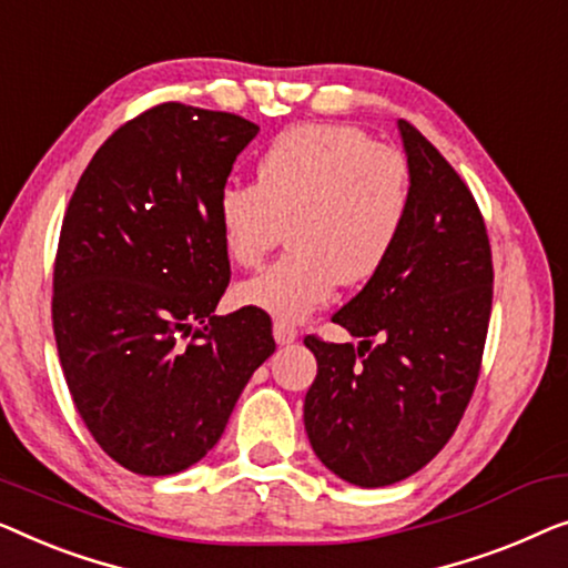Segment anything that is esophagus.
Here are the masks:
<instances>
[{
    "instance_id": "obj_1",
    "label": "esophagus",
    "mask_w": 568,
    "mask_h": 568,
    "mask_svg": "<svg viewBox=\"0 0 568 568\" xmlns=\"http://www.w3.org/2000/svg\"><path fill=\"white\" fill-rule=\"evenodd\" d=\"M273 334H275L277 345H291V342L298 339V329H295V324L285 322V318H277L273 326Z\"/></svg>"
}]
</instances>
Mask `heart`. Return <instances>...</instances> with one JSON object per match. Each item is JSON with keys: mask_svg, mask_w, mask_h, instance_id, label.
Wrapping results in <instances>:
<instances>
[{"mask_svg": "<svg viewBox=\"0 0 568 568\" xmlns=\"http://www.w3.org/2000/svg\"><path fill=\"white\" fill-rule=\"evenodd\" d=\"M412 211L404 151L345 123H298L275 135L257 182H226L215 221L229 257L260 267L283 242L293 250L236 287V298L273 316L301 318L339 283H363L386 265Z\"/></svg>", "mask_w": 568, "mask_h": 568, "instance_id": "obj_1", "label": "heart"}]
</instances>
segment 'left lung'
Masks as SVG:
<instances>
[{
	"label": "left lung",
	"mask_w": 568,
	"mask_h": 568,
	"mask_svg": "<svg viewBox=\"0 0 568 568\" xmlns=\"http://www.w3.org/2000/svg\"><path fill=\"white\" fill-rule=\"evenodd\" d=\"M398 131L412 166L409 221L386 265L332 316L361 347L303 339L318 367L303 402L308 443L365 489L417 474L453 437L481 371L494 293L476 197L417 128L398 121Z\"/></svg>",
	"instance_id": "8db88e82"
}]
</instances>
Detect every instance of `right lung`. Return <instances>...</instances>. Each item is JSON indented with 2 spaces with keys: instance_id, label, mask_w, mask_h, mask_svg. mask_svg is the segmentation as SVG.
Returning <instances> with one entry per match:
<instances>
[{
  "instance_id": "add662e5",
  "label": "right lung",
  "mask_w": 568,
  "mask_h": 568,
  "mask_svg": "<svg viewBox=\"0 0 568 568\" xmlns=\"http://www.w3.org/2000/svg\"><path fill=\"white\" fill-rule=\"evenodd\" d=\"M257 131L242 115L162 102L102 143L63 213L59 361L94 443L133 474L201 460L275 353L262 308L213 314L231 281L215 201Z\"/></svg>"
}]
</instances>
